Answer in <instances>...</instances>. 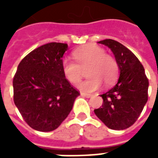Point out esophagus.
Masks as SVG:
<instances>
[{
    "label": "esophagus",
    "instance_id": "esophagus-1",
    "mask_svg": "<svg viewBox=\"0 0 158 158\" xmlns=\"http://www.w3.org/2000/svg\"><path fill=\"white\" fill-rule=\"evenodd\" d=\"M80 95H81V96H83V97H86V98L91 97V95H90V94H86V93L85 92H81L80 93Z\"/></svg>",
    "mask_w": 158,
    "mask_h": 158
}]
</instances>
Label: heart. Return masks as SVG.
Returning a JSON list of instances; mask_svg holds the SVG:
<instances>
[{
	"instance_id": "obj_1",
	"label": "heart",
	"mask_w": 158,
	"mask_h": 158,
	"mask_svg": "<svg viewBox=\"0 0 158 158\" xmlns=\"http://www.w3.org/2000/svg\"><path fill=\"white\" fill-rule=\"evenodd\" d=\"M77 64L69 59L62 62V70L67 80L75 85L80 81L87 68V75L90 77L80 83L79 88L85 92H92L99 89L102 82L110 85L116 81L118 75V65L115 58L106 54L102 47L96 45H86L73 53Z\"/></svg>"
}]
</instances>
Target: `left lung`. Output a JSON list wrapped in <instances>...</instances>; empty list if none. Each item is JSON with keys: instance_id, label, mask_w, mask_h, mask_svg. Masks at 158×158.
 <instances>
[{"instance_id": "1", "label": "left lung", "mask_w": 158, "mask_h": 158, "mask_svg": "<svg viewBox=\"0 0 158 158\" xmlns=\"http://www.w3.org/2000/svg\"><path fill=\"white\" fill-rule=\"evenodd\" d=\"M111 49L119 69L116 85L102 97V106L95 114L111 129L123 130L133 125L148 99L149 82L145 69L132 52L111 39L98 42Z\"/></svg>"}]
</instances>
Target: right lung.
Here are the masks:
<instances>
[{"label":"right lung","mask_w":158,"mask_h":158,"mask_svg":"<svg viewBox=\"0 0 158 158\" xmlns=\"http://www.w3.org/2000/svg\"><path fill=\"white\" fill-rule=\"evenodd\" d=\"M67 44L52 42L29 53L19 63L13 79L16 106L32 129L49 132L69 116L79 91L62 70Z\"/></svg>","instance_id":"obj_1"}]
</instances>
